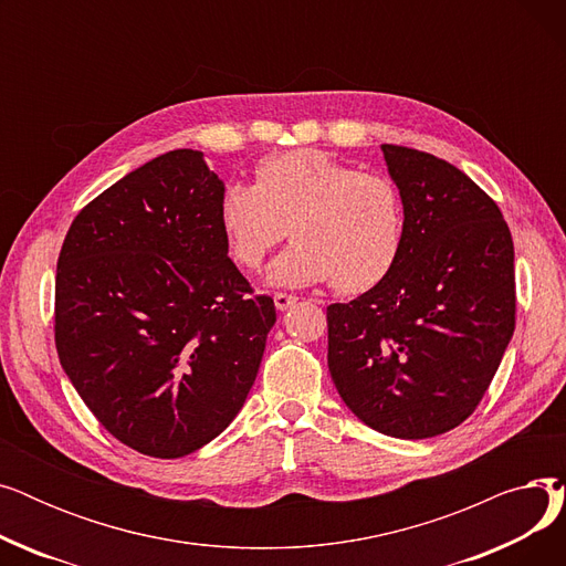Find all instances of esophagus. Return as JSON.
I'll return each mask as SVG.
<instances>
[{
    "label": "esophagus",
    "mask_w": 566,
    "mask_h": 566,
    "mask_svg": "<svg viewBox=\"0 0 566 566\" xmlns=\"http://www.w3.org/2000/svg\"><path fill=\"white\" fill-rule=\"evenodd\" d=\"M275 307L280 310V312H286V310H291L295 303H298V298H295V295H291V293H275Z\"/></svg>",
    "instance_id": "1"
}]
</instances>
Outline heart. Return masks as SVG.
I'll use <instances>...</instances> for the list:
<instances>
[{
  "mask_svg": "<svg viewBox=\"0 0 566 566\" xmlns=\"http://www.w3.org/2000/svg\"><path fill=\"white\" fill-rule=\"evenodd\" d=\"M229 254L256 271L291 233L271 265L273 286L333 280L342 293L378 286L406 241V208L388 176L360 171L323 151H289L256 165V181H229L218 203Z\"/></svg>",
  "mask_w": 566,
  "mask_h": 566,
  "instance_id": "1",
  "label": "heart"
}]
</instances>
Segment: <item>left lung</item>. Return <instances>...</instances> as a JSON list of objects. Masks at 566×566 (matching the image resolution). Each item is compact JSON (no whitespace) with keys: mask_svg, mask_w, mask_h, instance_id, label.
<instances>
[{"mask_svg":"<svg viewBox=\"0 0 566 566\" xmlns=\"http://www.w3.org/2000/svg\"><path fill=\"white\" fill-rule=\"evenodd\" d=\"M406 208L392 273L328 307V369L378 433L422 440L478 408L516 325L514 243L497 203L454 165L382 144Z\"/></svg>","mask_w":566,"mask_h":566,"instance_id":"left-lung-1","label":"left lung"}]
</instances>
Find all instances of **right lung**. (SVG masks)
<instances>
[{
	"mask_svg": "<svg viewBox=\"0 0 566 566\" xmlns=\"http://www.w3.org/2000/svg\"><path fill=\"white\" fill-rule=\"evenodd\" d=\"M222 190L201 151L176 148L88 201L59 252V363L146 457L192 454L231 424L277 318L229 259Z\"/></svg>",
	"mask_w": 566,
	"mask_h": 566,
	"instance_id": "1",
	"label": "right lung"
}]
</instances>
